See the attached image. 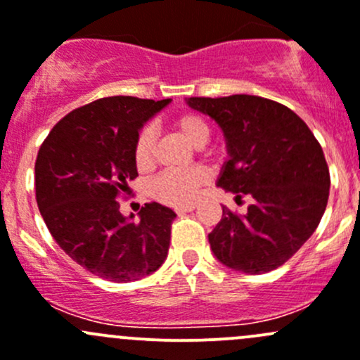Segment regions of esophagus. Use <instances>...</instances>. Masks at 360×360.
Wrapping results in <instances>:
<instances>
[{
	"instance_id": "34e87169",
	"label": "esophagus",
	"mask_w": 360,
	"mask_h": 360,
	"mask_svg": "<svg viewBox=\"0 0 360 360\" xmlns=\"http://www.w3.org/2000/svg\"><path fill=\"white\" fill-rule=\"evenodd\" d=\"M192 210H195V205H187V206H180V208H176L175 212L181 215V213H187V212H192Z\"/></svg>"
}]
</instances>
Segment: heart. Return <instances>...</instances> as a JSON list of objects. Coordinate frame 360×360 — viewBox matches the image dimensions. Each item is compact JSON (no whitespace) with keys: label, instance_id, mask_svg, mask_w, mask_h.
Masks as SVG:
<instances>
[{"label":"heart","instance_id":"b5f03b06","mask_svg":"<svg viewBox=\"0 0 360 360\" xmlns=\"http://www.w3.org/2000/svg\"><path fill=\"white\" fill-rule=\"evenodd\" d=\"M169 126L194 147H202L210 138V127L198 113L185 112L169 120ZM134 162L140 172L155 166V138L150 127H143L134 141ZM208 181V173L201 168L187 172H165L150 184L152 198L169 206L192 205L198 192Z\"/></svg>","mask_w":360,"mask_h":360}]
</instances>
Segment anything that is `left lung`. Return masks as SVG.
Here are the masks:
<instances>
[{
	"label": "left lung",
	"mask_w": 360,
	"mask_h": 360,
	"mask_svg": "<svg viewBox=\"0 0 360 360\" xmlns=\"http://www.w3.org/2000/svg\"><path fill=\"white\" fill-rule=\"evenodd\" d=\"M188 106L212 117L229 150L217 185L236 199L250 194L245 215L222 206L208 234L222 264L259 275L289 261L315 233L329 199V168L304 120L261 96L191 98Z\"/></svg>",
	"instance_id": "8db88e82"
}]
</instances>
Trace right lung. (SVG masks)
<instances>
[{"label": "right lung", "mask_w": 360, "mask_h": 360, "mask_svg": "<svg viewBox=\"0 0 360 360\" xmlns=\"http://www.w3.org/2000/svg\"><path fill=\"white\" fill-rule=\"evenodd\" d=\"M169 99L110 96L59 120L34 162L37 202L56 243L103 280L126 283L165 262L176 213L147 202L140 220L120 213L138 176L134 141L140 127Z\"/></svg>", "instance_id": "1"}]
</instances>
